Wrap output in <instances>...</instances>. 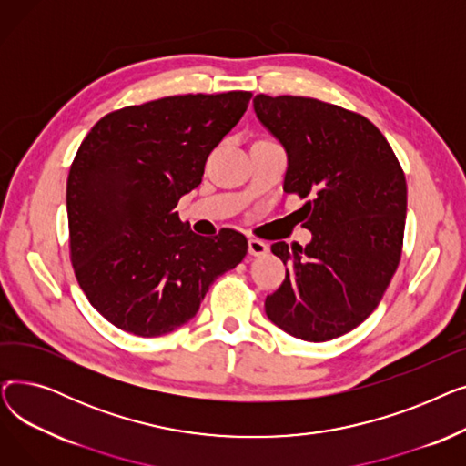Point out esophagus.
Here are the masks:
<instances>
[{
	"instance_id": "obj_1",
	"label": "esophagus",
	"mask_w": 466,
	"mask_h": 466,
	"mask_svg": "<svg viewBox=\"0 0 466 466\" xmlns=\"http://www.w3.org/2000/svg\"><path fill=\"white\" fill-rule=\"evenodd\" d=\"M248 251H249V255H253V257H262V255L268 253V243H264L262 239L251 238V239L248 241Z\"/></svg>"
}]
</instances>
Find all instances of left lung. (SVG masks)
Returning a JSON list of instances; mask_svg holds the SVG:
<instances>
[{
  "mask_svg": "<svg viewBox=\"0 0 466 466\" xmlns=\"http://www.w3.org/2000/svg\"><path fill=\"white\" fill-rule=\"evenodd\" d=\"M260 125L287 153L283 190L304 204L306 248L278 241L289 266L268 295V319L306 341H327L359 327L397 272L406 223V177L369 118L302 96L257 94Z\"/></svg>",
  "mask_w": 466,
  "mask_h": 466,
  "instance_id": "8db88e82",
  "label": "left lung"
}]
</instances>
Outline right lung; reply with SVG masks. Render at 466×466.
I'll return each instance as SVG.
<instances>
[{"instance_id": "add662e5", "label": "right lung", "mask_w": 466, "mask_h": 466, "mask_svg": "<svg viewBox=\"0 0 466 466\" xmlns=\"http://www.w3.org/2000/svg\"><path fill=\"white\" fill-rule=\"evenodd\" d=\"M251 92L185 94L100 118L67 176L69 249L88 302L136 336H162L198 313L209 285L248 253L243 234H194L176 211Z\"/></svg>"}]
</instances>
